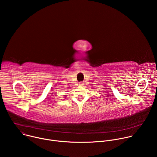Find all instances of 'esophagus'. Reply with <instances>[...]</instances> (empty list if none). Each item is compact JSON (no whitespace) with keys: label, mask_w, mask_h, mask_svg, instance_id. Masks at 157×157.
<instances>
[{"label":"esophagus","mask_w":157,"mask_h":157,"mask_svg":"<svg viewBox=\"0 0 157 157\" xmlns=\"http://www.w3.org/2000/svg\"><path fill=\"white\" fill-rule=\"evenodd\" d=\"M83 84H82V82H79V85H80V86H82Z\"/></svg>","instance_id":"34e87169"}]
</instances>
